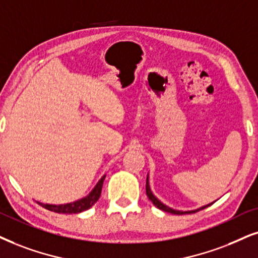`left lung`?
Returning <instances> with one entry per match:
<instances>
[{
  "label": "left lung",
  "instance_id": "left-lung-1",
  "mask_svg": "<svg viewBox=\"0 0 258 258\" xmlns=\"http://www.w3.org/2000/svg\"><path fill=\"white\" fill-rule=\"evenodd\" d=\"M146 195H148V198L150 199V200L152 201V204L155 205V206L157 207V208H159V210H162V211H164V212H169V213H171V214H178V216H181V214H190V213H195V212H198V211H201V210H204V208H206V207L211 206V205H212V204H210V205H207V206L200 207V208H199V210H195V211H187V212H182V211H176V210H172V208L168 207V206H165L164 204H162V202L159 201L158 199L156 198L155 195L152 194L151 189H150V184H149V176H148V177H146Z\"/></svg>",
  "mask_w": 258,
  "mask_h": 258
}]
</instances>
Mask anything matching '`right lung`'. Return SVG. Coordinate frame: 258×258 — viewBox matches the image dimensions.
Segmentation results:
<instances>
[{"label": "right lung", "instance_id": "right-lung-1", "mask_svg": "<svg viewBox=\"0 0 258 258\" xmlns=\"http://www.w3.org/2000/svg\"><path fill=\"white\" fill-rule=\"evenodd\" d=\"M105 177L106 176H102V177H101V180L97 182L95 188L90 191V194L88 195V197L81 199V200L78 201L71 202V204H65V205H47V204H41V202H38V204L40 205L41 207L46 208L48 211L56 212V213H64V214L81 213V212L87 211L88 208H90L97 200H99Z\"/></svg>", "mask_w": 258, "mask_h": 258}]
</instances>
